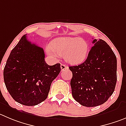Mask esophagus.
<instances>
[{
  "instance_id": "1",
  "label": "esophagus",
  "mask_w": 126,
  "mask_h": 126,
  "mask_svg": "<svg viewBox=\"0 0 126 126\" xmlns=\"http://www.w3.org/2000/svg\"><path fill=\"white\" fill-rule=\"evenodd\" d=\"M60 67H61V70H62V71H63V70H66V69L68 68V66L65 65V64H61Z\"/></svg>"
}]
</instances>
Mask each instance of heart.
I'll list each match as a JSON object with an SVG mask.
<instances>
[{"label": "heart", "mask_w": 126, "mask_h": 126, "mask_svg": "<svg viewBox=\"0 0 126 126\" xmlns=\"http://www.w3.org/2000/svg\"><path fill=\"white\" fill-rule=\"evenodd\" d=\"M88 50V43L80 38H59L47 47V52L50 56L56 58L60 55H64L66 60L73 64L83 62L86 58Z\"/></svg>", "instance_id": "obj_1"}]
</instances>
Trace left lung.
Listing matches in <instances>:
<instances>
[{
	"label": "left lung",
	"mask_w": 126,
	"mask_h": 126,
	"mask_svg": "<svg viewBox=\"0 0 126 126\" xmlns=\"http://www.w3.org/2000/svg\"><path fill=\"white\" fill-rule=\"evenodd\" d=\"M93 47L84 63L69 66L73 98L81 105L103 104L112 94L117 81V59L109 45L101 39L93 41Z\"/></svg>",
	"instance_id": "1"
}]
</instances>
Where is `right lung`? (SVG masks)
<instances>
[{
  "label": "right lung",
  "instance_id": "add662e5",
  "mask_svg": "<svg viewBox=\"0 0 126 126\" xmlns=\"http://www.w3.org/2000/svg\"><path fill=\"white\" fill-rule=\"evenodd\" d=\"M60 71V63L52 66L46 63L43 49L32 43L25 35L10 52L3 79L15 101L31 106L47 98L51 83Z\"/></svg>",
  "mask_w": 126,
  "mask_h": 126
}]
</instances>
